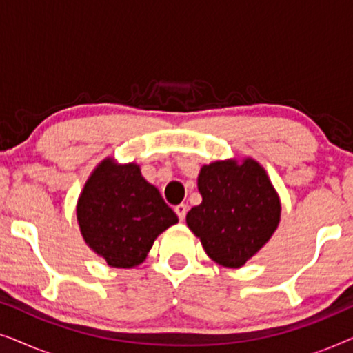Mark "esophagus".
Returning <instances> with one entry per match:
<instances>
[{
  "mask_svg": "<svg viewBox=\"0 0 353 353\" xmlns=\"http://www.w3.org/2000/svg\"><path fill=\"white\" fill-rule=\"evenodd\" d=\"M175 212H176L178 219H180V221H185L186 214H188V205H186V204L176 205V207H175Z\"/></svg>",
  "mask_w": 353,
  "mask_h": 353,
  "instance_id": "1",
  "label": "esophagus"
}]
</instances>
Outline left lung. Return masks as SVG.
<instances>
[{
	"label": "left lung",
	"mask_w": 353,
	"mask_h": 353,
	"mask_svg": "<svg viewBox=\"0 0 353 353\" xmlns=\"http://www.w3.org/2000/svg\"><path fill=\"white\" fill-rule=\"evenodd\" d=\"M199 205L186 215L190 230L216 263L239 268L272 238L281 204L267 172L252 159L201 168Z\"/></svg>",
	"instance_id": "8db88e82"
}]
</instances>
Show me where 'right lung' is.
Listing matches in <instances>:
<instances>
[{"label":"right lung","instance_id":"obj_1","mask_svg":"<svg viewBox=\"0 0 353 353\" xmlns=\"http://www.w3.org/2000/svg\"><path fill=\"white\" fill-rule=\"evenodd\" d=\"M77 219L86 244L115 268L141 263L154 239L178 221L137 163L117 165L112 159L91 173L77 205Z\"/></svg>","mask_w":353,"mask_h":353}]
</instances>
